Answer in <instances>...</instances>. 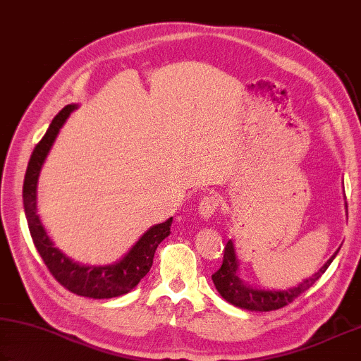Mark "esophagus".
I'll return each instance as SVG.
<instances>
[{"instance_id":"34e87169","label":"esophagus","mask_w":361,"mask_h":361,"mask_svg":"<svg viewBox=\"0 0 361 361\" xmlns=\"http://www.w3.org/2000/svg\"><path fill=\"white\" fill-rule=\"evenodd\" d=\"M217 207H219V200L216 197L207 195V197L201 198V201H200L198 214L201 216V219H211L214 214H216Z\"/></svg>"}]
</instances>
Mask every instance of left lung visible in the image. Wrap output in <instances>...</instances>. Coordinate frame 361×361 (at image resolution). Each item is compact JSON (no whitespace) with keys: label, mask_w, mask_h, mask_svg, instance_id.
Segmentation results:
<instances>
[{"label":"left lung","mask_w":361,"mask_h":361,"mask_svg":"<svg viewBox=\"0 0 361 361\" xmlns=\"http://www.w3.org/2000/svg\"><path fill=\"white\" fill-rule=\"evenodd\" d=\"M345 212H347V203H345ZM341 249V247H339ZM339 249L328 258L326 263L322 267L317 273L311 277H306L305 281L300 282L298 286L283 288V290H269V288H257L245 283L241 277H239V260L236 255L235 243L230 239L225 245L224 254V263L217 273L212 274V282L216 286L217 292L225 301L230 305L245 309V311H255V312H268L276 311L287 306L295 298H298L301 293H305L309 287L314 286L315 281L325 273L330 267L331 262L336 258Z\"/></svg>","instance_id":"8db88e82"}]
</instances>
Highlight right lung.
Instances as JSON below:
<instances>
[{
	"mask_svg": "<svg viewBox=\"0 0 361 361\" xmlns=\"http://www.w3.org/2000/svg\"><path fill=\"white\" fill-rule=\"evenodd\" d=\"M78 107L79 104H68L63 107L54 117L46 135L31 154L23 180L25 217H27L35 247L39 252L50 273L63 287L79 296H87V298H116V296L130 293L149 273L158 244L171 235L169 226L173 224V217L168 219L166 222L150 226L120 260L111 264H84L74 262L55 247L49 233L44 228L39 214H37V180H39L42 164L59 136L60 128Z\"/></svg>",
	"mask_w": 361,
	"mask_h": 361,
	"instance_id": "obj_1",
	"label": "right lung"
}]
</instances>
